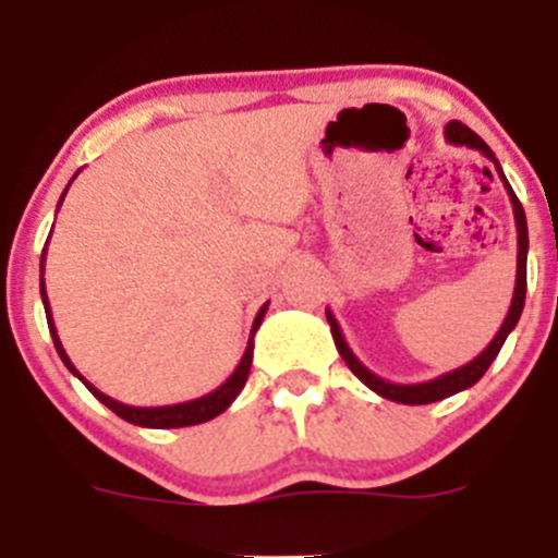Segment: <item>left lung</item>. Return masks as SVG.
I'll return each instance as SVG.
<instances>
[{"instance_id":"8db88e82","label":"left lung","mask_w":558,"mask_h":558,"mask_svg":"<svg viewBox=\"0 0 558 558\" xmlns=\"http://www.w3.org/2000/svg\"><path fill=\"white\" fill-rule=\"evenodd\" d=\"M446 140L451 145H466V148L472 150H481L486 159L494 161V167H497L499 178H502L505 183V191H508L510 196V205H513V216H515V232H519V258H515V289H513V302H510V311L505 315L502 326H499V331L494 335V340L488 342L486 348H483L481 353H477L472 362L461 364V367L451 369V373L446 375H437V378L432 380H424V384H391V380H384L380 375H375L373 369L364 367L362 362L356 359V353L348 348L345 337H342L340 331V324H337V318L331 315V311H326V320H329L331 326V337H335V345L337 351H340V356L345 359V364L351 367V373L356 375L359 380H362L364 386L373 388L375 393H380L384 399H391V402H399V404H429V402H440V399L446 397H453V393L464 391V388L475 386L477 380L486 375V369L492 367V362L497 359V353L502 351L505 340H508L510 331L515 329V324H519L521 318V311H523V300H526V253H529V232H526V216H523V207L519 202V196L513 194V189H510L508 178H505L502 167H499L497 156H494V150L488 148L486 143H483L481 137H477L472 129H466L464 123L459 121H451L446 126Z\"/></svg>"}]
</instances>
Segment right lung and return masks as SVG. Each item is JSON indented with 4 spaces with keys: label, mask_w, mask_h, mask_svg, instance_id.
I'll return each instance as SVG.
<instances>
[{
    "label": "right lung",
    "mask_w": 558,
    "mask_h": 558,
    "mask_svg": "<svg viewBox=\"0 0 558 558\" xmlns=\"http://www.w3.org/2000/svg\"><path fill=\"white\" fill-rule=\"evenodd\" d=\"M77 178V172H75ZM72 178V180H75ZM70 180V183H72ZM70 189V185H66ZM66 189L64 194H61L59 199V207L61 202H64L66 196ZM43 267H45V251H43ZM39 294H43V305H45V318H48V329H50V337H53V345L56 351H59L61 362L66 364V369H70L75 378H81L83 384H86L88 391L94 393V397L99 399V402L107 404V408L112 410L116 415H121L123 421H129V424L134 426H148V429H178V426H194V424H205V421L216 418V415H221L223 410L229 408V404L238 399V393L243 391L245 380H247V373H251V362H253V335H256V329L262 326L264 320V313H267L269 302H264L262 311L256 313V318H253V326H251V337H247V348L243 353V359H240L238 369H234L232 375L227 378V384H221L216 388V391L205 393V397L199 399H189V402H178V404H161V408H134V404H123L118 402V399L107 397V393L99 391L97 386L88 384L86 378H83L81 373L75 369V364L70 362V356H66L64 345H61L59 340V331H56V324H53V315H50V305H48V294H45V278L39 280Z\"/></svg>",
    "instance_id": "obj_1"
}]
</instances>
